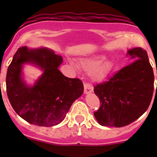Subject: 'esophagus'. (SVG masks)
Returning a JSON list of instances; mask_svg holds the SVG:
<instances>
[{"label":"esophagus","instance_id":"obj_1","mask_svg":"<svg viewBox=\"0 0 157 157\" xmlns=\"http://www.w3.org/2000/svg\"><path fill=\"white\" fill-rule=\"evenodd\" d=\"M93 90V85H91L90 83H84V93L88 94V93H91Z\"/></svg>","mask_w":157,"mask_h":157}]
</instances>
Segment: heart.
Here are the masks:
<instances>
[{"mask_svg": "<svg viewBox=\"0 0 157 157\" xmlns=\"http://www.w3.org/2000/svg\"><path fill=\"white\" fill-rule=\"evenodd\" d=\"M104 61H105L104 57H96V58H92V59L83 61L81 63V65L84 69L88 70V71H92V70L97 68L99 65H101L103 63ZM110 68L111 64L109 63H106V64H104L102 67H101L100 68H99L95 72V76L96 77H102L104 74L108 72V71Z\"/></svg>", "mask_w": 157, "mask_h": 157, "instance_id": "1", "label": "heart"}]
</instances>
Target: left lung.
Masks as SVG:
<instances>
[{
  "label": "left lung",
  "instance_id": "obj_1",
  "mask_svg": "<svg viewBox=\"0 0 157 157\" xmlns=\"http://www.w3.org/2000/svg\"><path fill=\"white\" fill-rule=\"evenodd\" d=\"M128 54L134 61L109 80L94 86V93L100 102L94 116L102 126L128 125L140 118L151 102L154 74L147 52L135 48L128 50Z\"/></svg>",
  "mask_w": 157,
  "mask_h": 157
}]
</instances>
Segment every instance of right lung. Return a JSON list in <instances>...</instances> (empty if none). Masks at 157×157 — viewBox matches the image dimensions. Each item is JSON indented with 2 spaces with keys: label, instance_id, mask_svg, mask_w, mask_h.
I'll return each mask as SVG.
<instances>
[{
  "label": "right lung",
  "instance_id": "right-lung-1",
  "mask_svg": "<svg viewBox=\"0 0 157 157\" xmlns=\"http://www.w3.org/2000/svg\"><path fill=\"white\" fill-rule=\"evenodd\" d=\"M62 57L48 48L21 47L13 55L6 77L7 94L13 109L22 118L39 126L56 125L62 121L73 102L83 93L78 78H68L58 67ZM32 63L44 71L33 87L21 78L22 64Z\"/></svg>",
  "mask_w": 157,
  "mask_h": 157
}]
</instances>
